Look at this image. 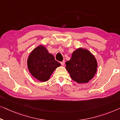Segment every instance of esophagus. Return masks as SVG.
<instances>
[{"instance_id": "1", "label": "esophagus", "mask_w": 120, "mask_h": 120, "mask_svg": "<svg viewBox=\"0 0 120 120\" xmlns=\"http://www.w3.org/2000/svg\"><path fill=\"white\" fill-rule=\"evenodd\" d=\"M60 64H61V65L62 66H64V65H65V61H63L61 62Z\"/></svg>"}]
</instances>
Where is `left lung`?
I'll return each instance as SVG.
<instances>
[{
	"label": "left lung",
	"instance_id": "1",
	"mask_svg": "<svg viewBox=\"0 0 120 120\" xmlns=\"http://www.w3.org/2000/svg\"><path fill=\"white\" fill-rule=\"evenodd\" d=\"M66 69L74 81L85 83L94 77L98 64L95 56L86 49L79 48L73 52L70 60L66 62Z\"/></svg>",
	"mask_w": 120,
	"mask_h": 120
}]
</instances>
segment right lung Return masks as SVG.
<instances>
[{
    "label": "right lung",
    "instance_id": "add662e5",
    "mask_svg": "<svg viewBox=\"0 0 120 120\" xmlns=\"http://www.w3.org/2000/svg\"><path fill=\"white\" fill-rule=\"evenodd\" d=\"M60 64L44 46L34 49L28 56L27 67L32 75L41 82L47 81Z\"/></svg>",
    "mask_w": 120,
    "mask_h": 120
}]
</instances>
